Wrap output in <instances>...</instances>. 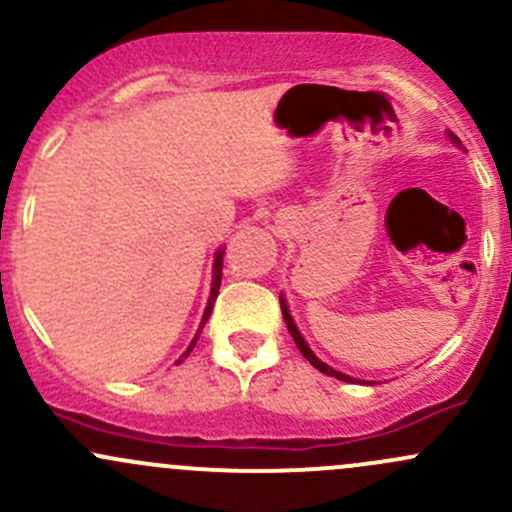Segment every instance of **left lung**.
<instances>
[{"label": "left lung", "instance_id": "obj_1", "mask_svg": "<svg viewBox=\"0 0 512 512\" xmlns=\"http://www.w3.org/2000/svg\"><path fill=\"white\" fill-rule=\"evenodd\" d=\"M447 138L452 140L454 145H457V148H462V140H459L457 136H454L452 131H447ZM279 303H282V316H284V323H286V328H289V333H291V338H294V342H296V347H299L301 350V355L308 359V362L313 364V367L318 369V372H323V374H328V376H335V379H340V381H347V384H372V381H362V379H355V376H350V374H342V372H338V369H333L330 367V364H325L323 359H318L316 357V352L311 350V347H308V342L303 340V335H301V330H299V325L294 323V318H291V311H289V303H286V299H284V294L279 296Z\"/></svg>", "mask_w": 512, "mask_h": 512}]
</instances>
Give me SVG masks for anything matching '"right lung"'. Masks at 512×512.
Instances as JSON below:
<instances>
[{
	"label": "right lung",
	"mask_w": 512,
	"mask_h": 512,
	"mask_svg": "<svg viewBox=\"0 0 512 512\" xmlns=\"http://www.w3.org/2000/svg\"><path fill=\"white\" fill-rule=\"evenodd\" d=\"M223 255H226V245H223V247H218V250H216V255H213V269H211V294H209V303H206V308H204V316H201V325H199V330H196L194 340L189 342L187 352H184V355L177 359V364H182L184 359L189 357V352L194 350L196 340H199L201 330H204V325L209 323V318H211V311H213V303H216L218 289H221V277H223Z\"/></svg>",
	"instance_id": "right-lung-1"
}]
</instances>
